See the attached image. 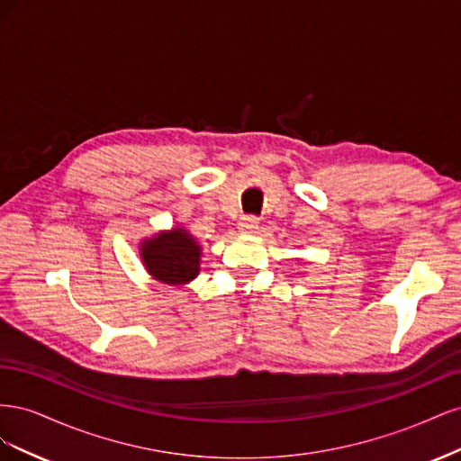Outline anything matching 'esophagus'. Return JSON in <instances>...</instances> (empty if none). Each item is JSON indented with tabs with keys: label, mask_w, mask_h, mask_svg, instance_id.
Here are the masks:
<instances>
[{
	"label": "esophagus",
	"mask_w": 461,
	"mask_h": 461,
	"mask_svg": "<svg viewBox=\"0 0 461 461\" xmlns=\"http://www.w3.org/2000/svg\"><path fill=\"white\" fill-rule=\"evenodd\" d=\"M258 227H259V219L252 217V215H246L239 222V232L240 234H254L258 230Z\"/></svg>",
	"instance_id": "1"
}]
</instances>
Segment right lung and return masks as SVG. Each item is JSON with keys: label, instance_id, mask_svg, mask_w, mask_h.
Listing matches in <instances>:
<instances>
[{"label": "right lung", "instance_id": "obj_1", "mask_svg": "<svg viewBox=\"0 0 461 461\" xmlns=\"http://www.w3.org/2000/svg\"><path fill=\"white\" fill-rule=\"evenodd\" d=\"M144 269L161 285L185 286L200 275L202 246L185 227L146 236L138 244Z\"/></svg>", "mask_w": 461, "mask_h": 461}]
</instances>
